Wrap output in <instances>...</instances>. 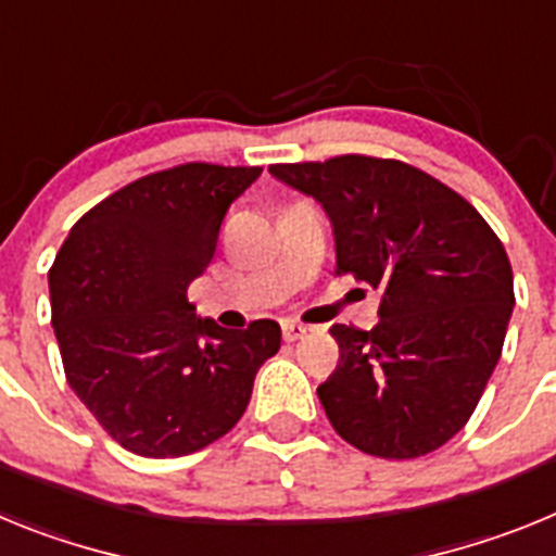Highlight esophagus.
I'll use <instances>...</instances> for the list:
<instances>
[{"label": "esophagus", "instance_id": "34e87169", "mask_svg": "<svg viewBox=\"0 0 556 556\" xmlns=\"http://www.w3.org/2000/svg\"><path fill=\"white\" fill-rule=\"evenodd\" d=\"M308 333L306 326H301V323H283V339L287 342H298V339H303Z\"/></svg>", "mask_w": 556, "mask_h": 556}]
</instances>
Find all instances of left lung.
Wrapping results in <instances>:
<instances>
[{
  "instance_id": "1",
  "label": "left lung",
  "mask_w": 556,
  "mask_h": 556,
  "mask_svg": "<svg viewBox=\"0 0 556 556\" xmlns=\"http://www.w3.org/2000/svg\"><path fill=\"white\" fill-rule=\"evenodd\" d=\"M269 175L323 205L337 273L381 289L372 331L333 326L339 365L317 387L342 440L415 459L468 424L513 317V267L479 211L426 172L339 155Z\"/></svg>"
}]
</instances>
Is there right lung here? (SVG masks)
Returning a JSON list of instances; mask_svg holds the SVG:
<instances>
[{"mask_svg": "<svg viewBox=\"0 0 556 556\" xmlns=\"http://www.w3.org/2000/svg\"><path fill=\"white\" fill-rule=\"evenodd\" d=\"M262 166L184 164L125 186L68 230L49 269L68 387L139 456H186L228 434L281 326L230 331L186 289L217 250L225 211Z\"/></svg>", "mask_w": 556, "mask_h": 556, "instance_id": "1", "label": "right lung"}]
</instances>
